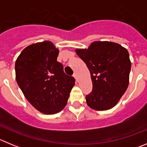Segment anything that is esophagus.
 <instances>
[{
    "label": "esophagus",
    "mask_w": 147,
    "mask_h": 147,
    "mask_svg": "<svg viewBox=\"0 0 147 147\" xmlns=\"http://www.w3.org/2000/svg\"><path fill=\"white\" fill-rule=\"evenodd\" d=\"M73 77L75 78V79H76L77 81H78V74H77L76 72H75V73L73 74Z\"/></svg>",
    "instance_id": "34e87169"
}]
</instances>
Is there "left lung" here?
I'll return each instance as SVG.
<instances>
[{
  "label": "left lung",
  "mask_w": 147,
  "mask_h": 147,
  "mask_svg": "<svg viewBox=\"0 0 147 147\" xmlns=\"http://www.w3.org/2000/svg\"><path fill=\"white\" fill-rule=\"evenodd\" d=\"M86 64L92 80L87 105L95 110H107L117 105L129 83L131 63L127 49L118 43L96 41L88 49H76Z\"/></svg>",
  "instance_id": "left-lung-1"
}]
</instances>
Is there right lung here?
I'll list each match as a JSON object with an SVG mask.
<instances>
[{
    "instance_id": "obj_1",
    "label": "right lung",
    "mask_w": 147,
    "mask_h": 147,
    "mask_svg": "<svg viewBox=\"0 0 147 147\" xmlns=\"http://www.w3.org/2000/svg\"><path fill=\"white\" fill-rule=\"evenodd\" d=\"M59 50L50 41L26 47L15 63L16 80L25 98L36 109L51 115L62 110L75 78L57 61Z\"/></svg>"
}]
</instances>
